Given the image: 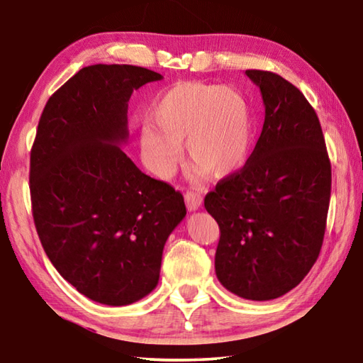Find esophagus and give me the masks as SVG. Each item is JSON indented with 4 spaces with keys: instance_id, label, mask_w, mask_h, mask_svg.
Returning <instances> with one entry per match:
<instances>
[{
    "instance_id": "obj_1",
    "label": "esophagus",
    "mask_w": 363,
    "mask_h": 363,
    "mask_svg": "<svg viewBox=\"0 0 363 363\" xmlns=\"http://www.w3.org/2000/svg\"><path fill=\"white\" fill-rule=\"evenodd\" d=\"M184 200H186V205L190 211L199 210V208L201 206V201H203L201 195L195 194V192H187L186 195H184Z\"/></svg>"
}]
</instances>
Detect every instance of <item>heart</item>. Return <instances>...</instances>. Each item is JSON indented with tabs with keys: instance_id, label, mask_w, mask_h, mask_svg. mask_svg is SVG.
I'll return each mask as SVG.
<instances>
[{
	"instance_id": "obj_1",
	"label": "heart",
	"mask_w": 363,
	"mask_h": 363,
	"mask_svg": "<svg viewBox=\"0 0 363 363\" xmlns=\"http://www.w3.org/2000/svg\"><path fill=\"white\" fill-rule=\"evenodd\" d=\"M150 120L140 126V150L147 168L160 177L179 167L184 139L196 179L237 173L253 149L251 104L232 86L196 82L171 86L152 104Z\"/></svg>"
}]
</instances>
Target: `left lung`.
<instances>
[{"label": "left lung", "mask_w": 363, "mask_h": 363, "mask_svg": "<svg viewBox=\"0 0 363 363\" xmlns=\"http://www.w3.org/2000/svg\"><path fill=\"white\" fill-rule=\"evenodd\" d=\"M245 75L266 108L261 136L247 164L205 196V208L220 230V285L270 301L299 285L320 253L331 164L315 110L296 86L272 72Z\"/></svg>", "instance_id": "left-lung-1"}]
</instances>
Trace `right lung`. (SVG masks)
<instances>
[{
	"label": "right lung",
	"mask_w": 363,
	"mask_h": 363,
	"mask_svg": "<svg viewBox=\"0 0 363 363\" xmlns=\"http://www.w3.org/2000/svg\"><path fill=\"white\" fill-rule=\"evenodd\" d=\"M163 77L96 64L43 110L30 155L35 227L57 272L86 298L128 306L155 290L163 248L186 218L184 196L121 150L134 89Z\"/></svg>",
	"instance_id": "obj_1"
}]
</instances>
